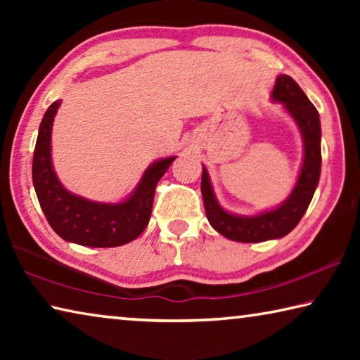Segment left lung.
<instances>
[{
    "instance_id": "8db88e82",
    "label": "left lung",
    "mask_w": 360,
    "mask_h": 360,
    "mask_svg": "<svg viewBox=\"0 0 360 360\" xmlns=\"http://www.w3.org/2000/svg\"><path fill=\"white\" fill-rule=\"evenodd\" d=\"M273 101L283 103L303 138V163L294 191L278 208L257 216H238L225 211L216 200L210 174L203 167L202 195L206 217L211 227L225 238L240 243H260L283 238L295 229L308 210L321 176V120L318 109L308 100L294 79L288 75L276 77L271 92Z\"/></svg>"
}]
</instances>
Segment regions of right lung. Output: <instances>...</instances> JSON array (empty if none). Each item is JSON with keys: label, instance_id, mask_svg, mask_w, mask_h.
I'll return each mask as SVG.
<instances>
[{"label": "right lung", "instance_id": "obj_1", "mask_svg": "<svg viewBox=\"0 0 360 360\" xmlns=\"http://www.w3.org/2000/svg\"><path fill=\"white\" fill-rule=\"evenodd\" d=\"M60 105V100L53 101L42 117L33 154V186L42 212L60 238L70 243L90 248L127 245L148 227L155 187L176 157L152 163L124 202L98 203L77 197L62 186L52 167L51 136Z\"/></svg>", "mask_w": 360, "mask_h": 360}]
</instances>
